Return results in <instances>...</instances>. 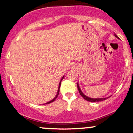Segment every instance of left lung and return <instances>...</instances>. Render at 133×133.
I'll return each mask as SVG.
<instances>
[{"instance_id":"8db88e82","label":"left lung","mask_w":133,"mask_h":133,"mask_svg":"<svg viewBox=\"0 0 133 133\" xmlns=\"http://www.w3.org/2000/svg\"><path fill=\"white\" fill-rule=\"evenodd\" d=\"M114 36H115V37L116 38H117V39H119V38L117 37V36L115 34H114ZM77 88H78L79 92V93H80V94L81 95L82 97H83L84 99L88 101H89V102H99V101H102L106 99H108V97H104V98H92V97H88V96H86L84 94L83 92H82L81 89L80 87H79V86L78 82H77Z\"/></svg>"}]
</instances>
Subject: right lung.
Wrapping results in <instances>:
<instances>
[{"label": "right lung", "mask_w": 133, "mask_h": 133, "mask_svg": "<svg viewBox=\"0 0 133 133\" xmlns=\"http://www.w3.org/2000/svg\"><path fill=\"white\" fill-rule=\"evenodd\" d=\"M64 76H63V77H62V79H61V81H60V82H59V87H58V90H57V94H56V96H55V97L54 99H52L51 101H49V102H47V103H45V104H49V103H52L53 101H54L55 100H56V99L57 98V96H58V95H59V89H60V87H61V81H62V79H64Z\"/></svg>", "instance_id": "obj_1"}]
</instances>
